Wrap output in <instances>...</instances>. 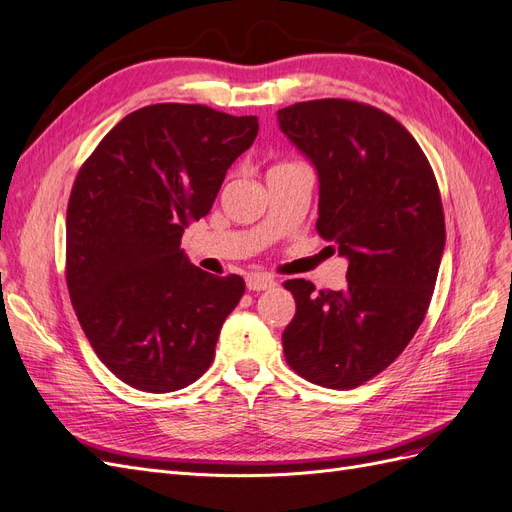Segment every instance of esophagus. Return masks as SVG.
Here are the masks:
<instances>
[{
	"label": "esophagus",
	"instance_id": "1",
	"mask_svg": "<svg viewBox=\"0 0 512 512\" xmlns=\"http://www.w3.org/2000/svg\"><path fill=\"white\" fill-rule=\"evenodd\" d=\"M247 288L250 290H256V292H260V290H269V288H273L275 286V280L271 275H265V273H250L247 275Z\"/></svg>",
	"mask_w": 512,
	"mask_h": 512
}]
</instances>
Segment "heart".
<instances>
[{
    "mask_svg": "<svg viewBox=\"0 0 512 512\" xmlns=\"http://www.w3.org/2000/svg\"><path fill=\"white\" fill-rule=\"evenodd\" d=\"M277 166H280V164H277Z\"/></svg>",
    "mask_w": 512,
    "mask_h": 512,
    "instance_id": "b5f03b06",
    "label": "heart"
}]
</instances>
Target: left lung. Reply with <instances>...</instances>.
Instances as JSON below:
<instances>
[{
	"instance_id": "left-lung-1",
	"label": "left lung",
	"mask_w": 512,
	"mask_h": 512,
	"mask_svg": "<svg viewBox=\"0 0 512 512\" xmlns=\"http://www.w3.org/2000/svg\"><path fill=\"white\" fill-rule=\"evenodd\" d=\"M277 121L316 166L318 235L348 258L344 290L284 282L297 303L286 361L309 382L354 389L404 352L427 314L446 239L438 181L412 134L376 106L309 100Z\"/></svg>"
}]
</instances>
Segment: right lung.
<instances>
[{
	"label": "right lung",
	"instance_id": "right-lung-1",
	"mask_svg": "<svg viewBox=\"0 0 512 512\" xmlns=\"http://www.w3.org/2000/svg\"><path fill=\"white\" fill-rule=\"evenodd\" d=\"M258 134L254 115L151 104L123 117L74 179L66 282L98 359L132 389L170 393L209 369L239 275L194 267L183 230L211 211L226 170Z\"/></svg>",
	"mask_w": 512,
	"mask_h": 512
}]
</instances>
